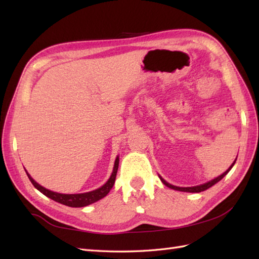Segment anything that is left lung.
I'll return each instance as SVG.
<instances>
[{
  "mask_svg": "<svg viewBox=\"0 0 259 259\" xmlns=\"http://www.w3.org/2000/svg\"><path fill=\"white\" fill-rule=\"evenodd\" d=\"M235 162H236V160L233 162V164L232 166H230L226 171H225L223 175H221V176H218L217 178H214V179H212V180H210V181H208V183H206V184H203V185H200V186H195V187H177V186H172V185H170V184H168L166 180L164 179H162L160 176H159V178H160V180L162 181V184L163 185H166L167 187H169V188H171V189H175V190H179V191H186V192H201V191H203V190H206V189H208V188H210L211 186H213L214 184H217L219 180H222L225 176H226L228 172H229V170L233 168V166L235 164Z\"/></svg>",
  "mask_w": 259,
  "mask_h": 259,
  "instance_id": "8db88e82",
  "label": "left lung"
}]
</instances>
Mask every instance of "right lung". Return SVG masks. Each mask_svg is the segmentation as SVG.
I'll use <instances>...</instances> for the list:
<instances>
[{"label": "right lung", "instance_id": "right-lung-1", "mask_svg": "<svg viewBox=\"0 0 259 259\" xmlns=\"http://www.w3.org/2000/svg\"><path fill=\"white\" fill-rule=\"evenodd\" d=\"M118 167H119V157H117V159H115L113 171H112L111 176H110L109 180L102 187H100V188H98L93 191H90V192H84V194H72V195L59 194V192H54V191L49 190V189L45 188V187H42L41 185H38L35 180H33V178L29 174L26 172V175H27V177H29L32 185L34 186L38 191H41L43 195H46L47 197L51 198L52 200L62 203V205L69 206V207H85L88 205H91V203L102 199L103 197H106L109 194V191L111 190V188L114 185L115 176H117V172H118Z\"/></svg>", "mask_w": 259, "mask_h": 259}]
</instances>
